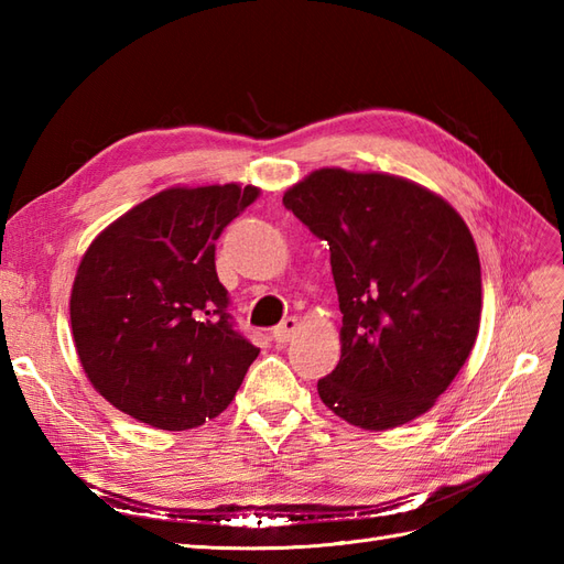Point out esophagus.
<instances>
[{
  "label": "esophagus",
  "mask_w": 564,
  "mask_h": 564,
  "mask_svg": "<svg viewBox=\"0 0 564 564\" xmlns=\"http://www.w3.org/2000/svg\"><path fill=\"white\" fill-rule=\"evenodd\" d=\"M296 329H299V319L286 317L280 322V327L272 329V340H275V344H289V340L294 338Z\"/></svg>",
  "instance_id": "1"
}]
</instances>
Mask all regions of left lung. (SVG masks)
Masks as SVG:
<instances>
[{"instance_id":"left-lung-1","label":"left lung","mask_w":564,"mask_h":564,"mask_svg":"<svg viewBox=\"0 0 564 564\" xmlns=\"http://www.w3.org/2000/svg\"><path fill=\"white\" fill-rule=\"evenodd\" d=\"M282 202L332 251L344 327L322 402L365 431L429 412L480 329V259L464 218L416 183L344 169H319Z\"/></svg>"}]
</instances>
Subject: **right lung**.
Masks as SVG:
<instances>
[{"label":"right lung","instance_id":"right-lung-1","mask_svg":"<svg viewBox=\"0 0 564 564\" xmlns=\"http://www.w3.org/2000/svg\"><path fill=\"white\" fill-rule=\"evenodd\" d=\"M253 185L172 187L141 202L84 253L70 296L79 362L119 412L160 431L218 416L259 348L237 329L216 240Z\"/></svg>","mask_w":564,"mask_h":564}]
</instances>
